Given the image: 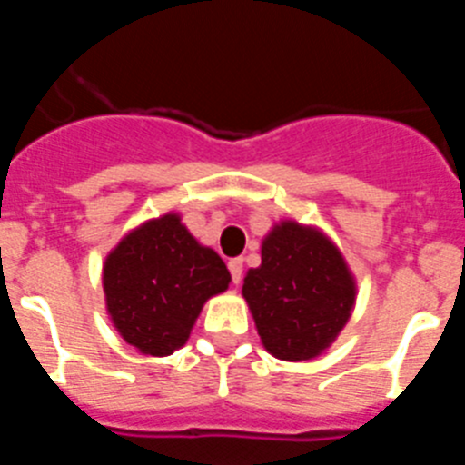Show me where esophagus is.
<instances>
[{
  "label": "esophagus",
  "instance_id": "34e87169",
  "mask_svg": "<svg viewBox=\"0 0 465 465\" xmlns=\"http://www.w3.org/2000/svg\"><path fill=\"white\" fill-rule=\"evenodd\" d=\"M242 268H244V261H242V258H230L228 270H230V277H232V282L235 283L242 282Z\"/></svg>",
  "mask_w": 465,
  "mask_h": 465
}]
</instances>
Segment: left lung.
<instances>
[{
	"label": "left lung",
	"instance_id": "obj_1",
	"mask_svg": "<svg viewBox=\"0 0 465 465\" xmlns=\"http://www.w3.org/2000/svg\"><path fill=\"white\" fill-rule=\"evenodd\" d=\"M356 277L316 225L283 219L261 244L242 295L262 347L279 361H312L331 347L356 305Z\"/></svg>",
	"mask_w": 465,
	"mask_h": 465
}]
</instances>
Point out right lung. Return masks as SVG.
<instances>
[{
    "label": "right lung",
    "mask_w": 465,
    "mask_h": 465,
    "mask_svg": "<svg viewBox=\"0 0 465 465\" xmlns=\"http://www.w3.org/2000/svg\"><path fill=\"white\" fill-rule=\"evenodd\" d=\"M230 272L167 212L121 237L102 265L109 322L139 354L170 356L191 338L204 302L223 293Z\"/></svg>",
    "instance_id": "right-lung-1"
}]
</instances>
